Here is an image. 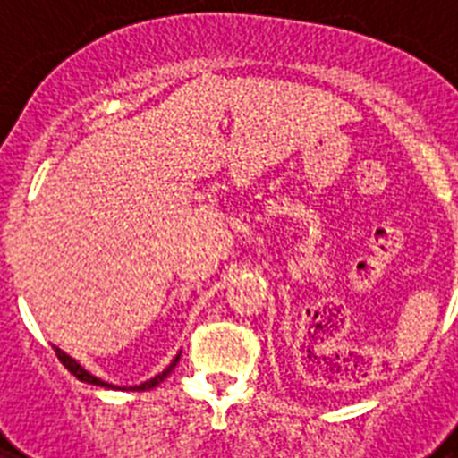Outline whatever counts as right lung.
<instances>
[{"label": "right lung", "instance_id": "1", "mask_svg": "<svg viewBox=\"0 0 458 458\" xmlns=\"http://www.w3.org/2000/svg\"><path fill=\"white\" fill-rule=\"evenodd\" d=\"M55 353H56V358L62 360V365L66 367V369L71 371V374L75 376V378H80V380H82V383H91V386H100V387H112V390H132V392H144V390H151V387H156L157 383H163V380L167 378L169 374H172V371H174V367H176V362H179V358H181V353H179V355H176V358L172 360V365H169L167 369L163 371V374L153 376L151 380H147V383H141V386H132V387H119V386H112V383H105V380L96 378V376H93V374H89V371L84 369L82 365H80L78 360H72L71 355H66V353H64L62 349H56V346H55Z\"/></svg>", "mask_w": 458, "mask_h": 458}]
</instances>
